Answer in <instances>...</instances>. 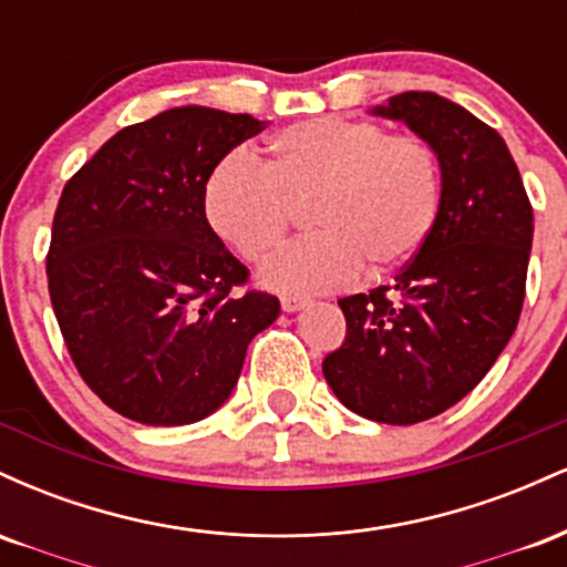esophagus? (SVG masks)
<instances>
[{
    "label": "esophagus",
    "mask_w": 567,
    "mask_h": 567,
    "mask_svg": "<svg viewBox=\"0 0 567 567\" xmlns=\"http://www.w3.org/2000/svg\"><path fill=\"white\" fill-rule=\"evenodd\" d=\"M279 303H282L285 311H298V309H303L309 301H306L303 296H282L279 298Z\"/></svg>",
    "instance_id": "34e87169"
}]
</instances>
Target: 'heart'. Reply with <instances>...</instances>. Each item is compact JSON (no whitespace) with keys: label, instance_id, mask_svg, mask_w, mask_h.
<instances>
[{"label":"heart","instance_id":"obj_1","mask_svg":"<svg viewBox=\"0 0 567 567\" xmlns=\"http://www.w3.org/2000/svg\"><path fill=\"white\" fill-rule=\"evenodd\" d=\"M317 234L266 269L282 292H320L354 282L370 266L381 277L405 266L437 224L442 173L432 143L386 133L373 120L320 116L271 141L269 167L229 154L205 186L216 234L247 264H266L309 207Z\"/></svg>","mask_w":567,"mask_h":567}]
</instances>
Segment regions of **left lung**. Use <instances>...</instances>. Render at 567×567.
<instances>
[{"label":"left lung","instance_id":"obj_1","mask_svg":"<svg viewBox=\"0 0 567 567\" xmlns=\"http://www.w3.org/2000/svg\"><path fill=\"white\" fill-rule=\"evenodd\" d=\"M373 114L432 143L442 205L394 285L338 301L347 338L322 373L357 415L408 426L464 400L509 343L525 301L533 207L504 138L458 103L400 93Z\"/></svg>","mask_w":567,"mask_h":567}]
</instances>
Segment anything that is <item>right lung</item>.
<instances>
[{
  "mask_svg": "<svg viewBox=\"0 0 567 567\" xmlns=\"http://www.w3.org/2000/svg\"><path fill=\"white\" fill-rule=\"evenodd\" d=\"M266 122L181 106L122 127L69 178L48 288L82 381L130 421L181 426L229 400L279 315L205 216V186Z\"/></svg>",
  "mask_w": 567,
  "mask_h": 567,
  "instance_id": "add662e5",
  "label": "right lung"
}]
</instances>
